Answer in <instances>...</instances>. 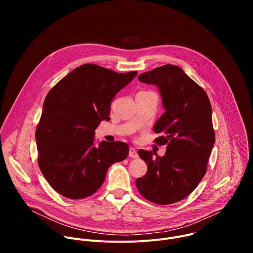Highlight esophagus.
<instances>
[{"instance_id": "esophagus-1", "label": "esophagus", "mask_w": 253, "mask_h": 253, "mask_svg": "<svg viewBox=\"0 0 253 253\" xmlns=\"http://www.w3.org/2000/svg\"><path fill=\"white\" fill-rule=\"evenodd\" d=\"M129 156H130L131 158H138V157H139V155H138V153H137V150H136L135 148H133V147H131V148L129 149Z\"/></svg>"}]
</instances>
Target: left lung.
<instances>
[{
    "label": "left lung",
    "mask_w": 253,
    "mask_h": 253,
    "mask_svg": "<svg viewBox=\"0 0 253 253\" xmlns=\"http://www.w3.org/2000/svg\"><path fill=\"white\" fill-rule=\"evenodd\" d=\"M138 80L159 89L165 112L153 130L163 134L155 143L167 146L162 157L138 151L148 170L136 180V186L153 203L172 204L187 197L206 173L215 142L211 104L205 91L178 66L158 67L142 73Z\"/></svg>",
    "instance_id": "1"
}]
</instances>
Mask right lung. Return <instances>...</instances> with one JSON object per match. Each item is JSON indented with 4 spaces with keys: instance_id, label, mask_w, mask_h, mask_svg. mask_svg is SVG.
I'll list each match as a JSON object with an SVG mask.
<instances>
[{
    "instance_id": "1",
    "label": "right lung",
    "mask_w": 253,
    "mask_h": 253,
    "mask_svg": "<svg viewBox=\"0 0 253 253\" xmlns=\"http://www.w3.org/2000/svg\"><path fill=\"white\" fill-rule=\"evenodd\" d=\"M137 75L117 73L85 64L60 80L48 93L36 130L39 167L49 184L61 195L82 199L103 184L113 163L127 158L124 142L102 141L94 145L95 130L110 119L116 94Z\"/></svg>"
}]
</instances>
